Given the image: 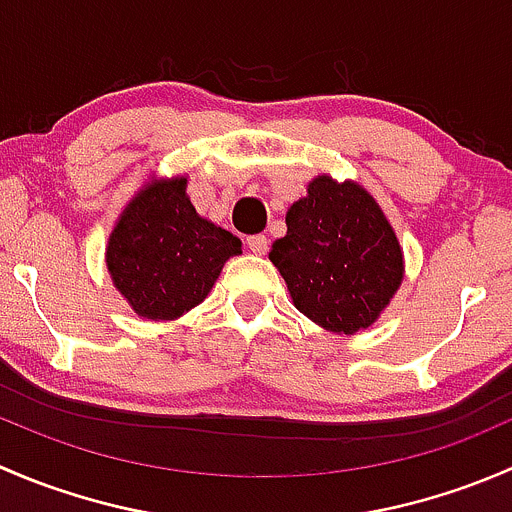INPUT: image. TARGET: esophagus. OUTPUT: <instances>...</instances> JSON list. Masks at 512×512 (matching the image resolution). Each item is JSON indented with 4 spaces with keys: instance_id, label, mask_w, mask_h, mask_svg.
<instances>
[{
    "instance_id": "esophagus-1",
    "label": "esophagus",
    "mask_w": 512,
    "mask_h": 512,
    "mask_svg": "<svg viewBox=\"0 0 512 512\" xmlns=\"http://www.w3.org/2000/svg\"><path fill=\"white\" fill-rule=\"evenodd\" d=\"M247 247H250L255 255H265L267 247H270V240L265 235H250L247 237Z\"/></svg>"
}]
</instances>
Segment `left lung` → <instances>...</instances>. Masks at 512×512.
<instances>
[{
  "label": "left lung",
  "instance_id": "1",
  "mask_svg": "<svg viewBox=\"0 0 512 512\" xmlns=\"http://www.w3.org/2000/svg\"><path fill=\"white\" fill-rule=\"evenodd\" d=\"M285 220L270 260L294 307L329 332L371 327L404 280V252L379 203L354 180L317 175Z\"/></svg>",
  "mask_w": 512,
  "mask_h": 512
}]
</instances>
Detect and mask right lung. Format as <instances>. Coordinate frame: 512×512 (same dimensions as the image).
Wrapping results in <instances>:
<instances>
[{
    "mask_svg": "<svg viewBox=\"0 0 512 512\" xmlns=\"http://www.w3.org/2000/svg\"><path fill=\"white\" fill-rule=\"evenodd\" d=\"M185 188V175L143 185L108 237L113 287L151 322L178 319L198 307L225 262L242 252L232 232L195 213Z\"/></svg>",
    "mask_w": 512,
    "mask_h": 512,
    "instance_id": "add662e5",
    "label": "right lung"
}]
</instances>
